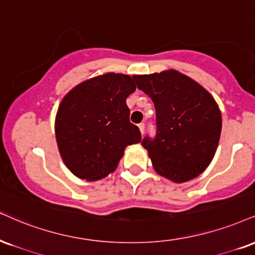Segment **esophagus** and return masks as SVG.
<instances>
[{"instance_id":"34e87169","label":"esophagus","mask_w":255,"mask_h":255,"mask_svg":"<svg viewBox=\"0 0 255 255\" xmlns=\"http://www.w3.org/2000/svg\"><path fill=\"white\" fill-rule=\"evenodd\" d=\"M139 129L141 131V134L145 133V124H140L139 125Z\"/></svg>"}]
</instances>
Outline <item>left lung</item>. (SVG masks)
<instances>
[{
  "instance_id": "obj_1",
  "label": "left lung",
  "mask_w": 255,
  "mask_h": 255,
  "mask_svg": "<svg viewBox=\"0 0 255 255\" xmlns=\"http://www.w3.org/2000/svg\"><path fill=\"white\" fill-rule=\"evenodd\" d=\"M133 78L154 103L157 134L141 141L154 170L174 183L194 179L209 166L219 146L222 118L214 97L176 70Z\"/></svg>"
}]
</instances>
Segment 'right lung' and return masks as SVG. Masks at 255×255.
I'll use <instances>...</instances> for the list:
<instances>
[{
    "label": "right lung",
    "mask_w": 255,
    "mask_h": 255,
    "mask_svg": "<svg viewBox=\"0 0 255 255\" xmlns=\"http://www.w3.org/2000/svg\"><path fill=\"white\" fill-rule=\"evenodd\" d=\"M130 76L104 73L81 83L61 100L56 116V139L71 172L89 182L118 167L125 148L141 141L129 121L126 100L135 91Z\"/></svg>",
    "instance_id": "1"
}]
</instances>
